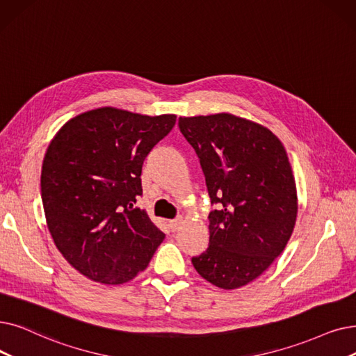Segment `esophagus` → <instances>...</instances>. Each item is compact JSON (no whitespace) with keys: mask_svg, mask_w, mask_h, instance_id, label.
<instances>
[{"mask_svg":"<svg viewBox=\"0 0 356 356\" xmlns=\"http://www.w3.org/2000/svg\"><path fill=\"white\" fill-rule=\"evenodd\" d=\"M181 224H183V218H176V220H173V221H170V228H172V231H177L180 227H181Z\"/></svg>","mask_w":356,"mask_h":356,"instance_id":"esophagus-1","label":"esophagus"}]
</instances>
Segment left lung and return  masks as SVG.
<instances>
[{
    "label": "left lung",
    "instance_id": "left-lung-1",
    "mask_svg": "<svg viewBox=\"0 0 356 356\" xmlns=\"http://www.w3.org/2000/svg\"><path fill=\"white\" fill-rule=\"evenodd\" d=\"M211 204L209 245L196 272L222 289L254 281L280 256L296 227L298 197L286 151L273 132L231 113L179 118Z\"/></svg>",
    "mask_w": 356,
    "mask_h": 356
}]
</instances>
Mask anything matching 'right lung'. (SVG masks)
Listing matches in <instances>:
<instances>
[{
  "mask_svg": "<svg viewBox=\"0 0 356 356\" xmlns=\"http://www.w3.org/2000/svg\"><path fill=\"white\" fill-rule=\"evenodd\" d=\"M175 123L176 115L99 107L70 119L51 141L40 176L46 224L58 250L88 280H134L164 240L134 204L145 157Z\"/></svg>",
  "mask_w": 356,
  "mask_h": 356,
  "instance_id": "1",
  "label": "right lung"
}]
</instances>
